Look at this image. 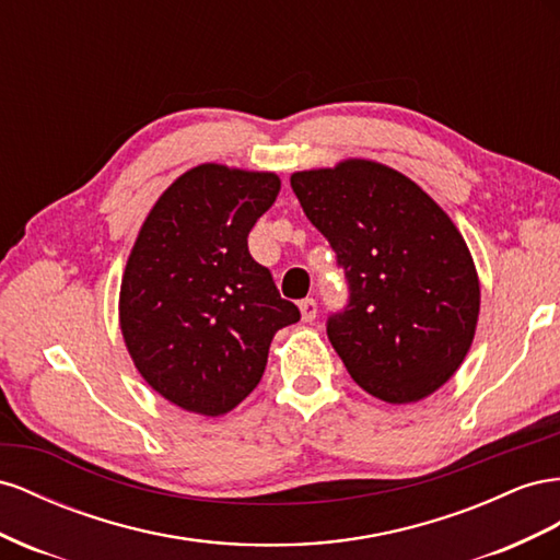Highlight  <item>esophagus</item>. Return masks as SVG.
Returning <instances> with one entry per match:
<instances>
[{
    "label": "esophagus",
    "instance_id": "obj_1",
    "mask_svg": "<svg viewBox=\"0 0 560 560\" xmlns=\"http://www.w3.org/2000/svg\"><path fill=\"white\" fill-rule=\"evenodd\" d=\"M300 314H302V322H305V324L314 322L316 314H318L316 300H314V298H305V300H302V302H300Z\"/></svg>",
    "mask_w": 560,
    "mask_h": 560
}]
</instances>
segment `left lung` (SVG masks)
<instances>
[{"mask_svg": "<svg viewBox=\"0 0 560 560\" xmlns=\"http://www.w3.org/2000/svg\"><path fill=\"white\" fill-rule=\"evenodd\" d=\"M291 187L345 269L349 302L326 332L351 380L387 404L434 394L465 361L481 307L471 253L448 213L369 159L298 171Z\"/></svg>", "mask_w": 560, "mask_h": 560, "instance_id": "left-lung-1", "label": "left lung"}]
</instances>
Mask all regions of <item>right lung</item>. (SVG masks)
<instances>
[{"mask_svg":"<svg viewBox=\"0 0 560 560\" xmlns=\"http://www.w3.org/2000/svg\"><path fill=\"white\" fill-rule=\"evenodd\" d=\"M279 175L201 164L142 222L119 293L138 373L166 401L218 418L258 387L275 332L300 322L248 232L275 203Z\"/></svg>","mask_w":560,"mask_h":560,"instance_id":"obj_1","label":"right lung"}]
</instances>
